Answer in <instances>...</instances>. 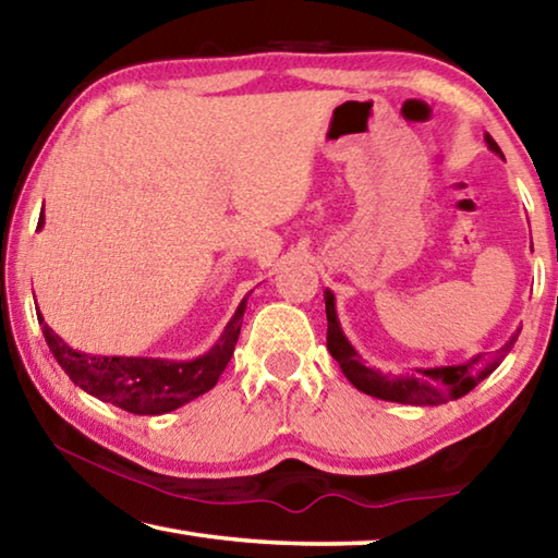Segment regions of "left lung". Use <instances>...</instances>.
Listing matches in <instances>:
<instances>
[{
    "label": "left lung",
    "instance_id": "1",
    "mask_svg": "<svg viewBox=\"0 0 558 558\" xmlns=\"http://www.w3.org/2000/svg\"><path fill=\"white\" fill-rule=\"evenodd\" d=\"M487 147L493 153L502 155V149L489 135H485ZM325 307H327V349L329 354L337 359L339 369L352 381L359 391L374 396V399L393 401V403H409V405H438L450 399H460V396L470 393L475 386L493 374L499 362L512 352L517 342V335L509 337V342L497 349L495 354H477L462 364L452 366H430V369H415L405 376H391L372 369L364 364L362 354L349 344L342 327H339L337 310H335V295L325 290Z\"/></svg>",
    "mask_w": 558,
    "mask_h": 558
}]
</instances>
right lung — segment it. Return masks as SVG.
Here are the masks:
<instances>
[{
	"instance_id": "right-lung-1",
	"label": "right lung",
	"mask_w": 558,
	"mask_h": 558,
	"mask_svg": "<svg viewBox=\"0 0 558 558\" xmlns=\"http://www.w3.org/2000/svg\"><path fill=\"white\" fill-rule=\"evenodd\" d=\"M41 226L44 214L39 216V229ZM245 300L248 298L241 300L219 342L206 354L192 359V362H169V359L147 356H90L86 352H75L65 344L44 323L41 313L39 325L56 362L61 364V369L71 376L75 386L128 413L159 415L199 399L202 393L214 389L226 364L231 362L235 342H239Z\"/></svg>"
}]
</instances>
